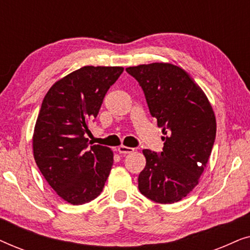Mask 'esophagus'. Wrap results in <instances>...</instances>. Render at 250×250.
<instances>
[{
    "mask_svg": "<svg viewBox=\"0 0 250 250\" xmlns=\"http://www.w3.org/2000/svg\"><path fill=\"white\" fill-rule=\"evenodd\" d=\"M133 151H134V148H129V146H118V152L123 153V155H127V153H132Z\"/></svg>",
    "mask_w": 250,
    "mask_h": 250,
    "instance_id": "34e87169",
    "label": "esophagus"
}]
</instances>
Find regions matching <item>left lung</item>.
Here are the masks:
<instances>
[{
  "label": "left lung",
  "instance_id": "8db88e82",
  "mask_svg": "<svg viewBox=\"0 0 250 250\" xmlns=\"http://www.w3.org/2000/svg\"><path fill=\"white\" fill-rule=\"evenodd\" d=\"M126 71L139 82L150 114L165 134L159 155L142 151L146 163L139 190L155 203H176L193 190L207 165L216 136L213 108L199 85L175 64L153 62Z\"/></svg>",
  "mask_w": 250,
  "mask_h": 250
}]
</instances>
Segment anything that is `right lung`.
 I'll return each instance as SVG.
<instances>
[{
  "mask_svg": "<svg viewBox=\"0 0 250 250\" xmlns=\"http://www.w3.org/2000/svg\"><path fill=\"white\" fill-rule=\"evenodd\" d=\"M123 70L82 67L56 82L41 105L33 135L34 158L51 188L71 205L95 199L111 170L110 148L90 146L85 133Z\"/></svg>",
  "mask_w": 250,
  "mask_h": 250,
  "instance_id": "add662e5",
  "label": "right lung"
}]
</instances>
